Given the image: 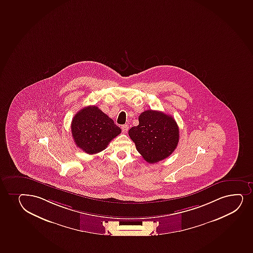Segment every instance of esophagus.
<instances>
[{"label":"esophagus","mask_w":253,"mask_h":253,"mask_svg":"<svg viewBox=\"0 0 253 253\" xmlns=\"http://www.w3.org/2000/svg\"><path fill=\"white\" fill-rule=\"evenodd\" d=\"M122 132H124V133H126L128 131V126L127 125H123L122 126Z\"/></svg>","instance_id":"34e87169"}]
</instances>
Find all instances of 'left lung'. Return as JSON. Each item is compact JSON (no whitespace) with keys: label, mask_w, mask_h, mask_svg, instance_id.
Masks as SVG:
<instances>
[{"label":"left lung","mask_w":253,"mask_h":253,"mask_svg":"<svg viewBox=\"0 0 253 253\" xmlns=\"http://www.w3.org/2000/svg\"><path fill=\"white\" fill-rule=\"evenodd\" d=\"M139 124L132 126L128 134L142 158L150 164L169 157L179 142V127L172 116L161 111H143L138 117Z\"/></svg>","instance_id":"left-lung-1"}]
</instances>
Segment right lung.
I'll use <instances>...</instances> for the list:
<instances>
[{"instance_id":"right-lung-1","label":"right lung","mask_w":253,"mask_h":253,"mask_svg":"<svg viewBox=\"0 0 253 253\" xmlns=\"http://www.w3.org/2000/svg\"><path fill=\"white\" fill-rule=\"evenodd\" d=\"M71 129L76 145L88 154L103 151L122 131L113 120L94 105L76 114Z\"/></svg>"}]
</instances>
